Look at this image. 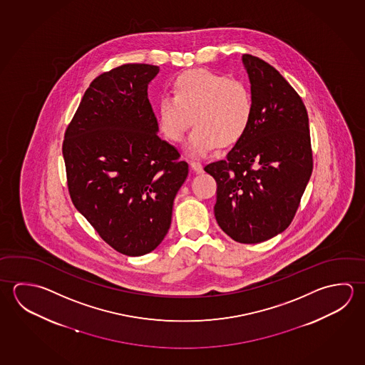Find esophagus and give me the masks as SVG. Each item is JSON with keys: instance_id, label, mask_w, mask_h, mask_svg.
<instances>
[{"instance_id": "obj_1", "label": "esophagus", "mask_w": 365, "mask_h": 365, "mask_svg": "<svg viewBox=\"0 0 365 365\" xmlns=\"http://www.w3.org/2000/svg\"><path fill=\"white\" fill-rule=\"evenodd\" d=\"M190 167H191L192 170H193L195 173H204V167H202V164H200L197 161H191V163H190Z\"/></svg>"}]
</instances>
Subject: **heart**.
Returning a JSON list of instances; mask_svg holds the SVG:
<instances>
[{
  "label": "heart",
  "mask_w": 365,
  "mask_h": 365,
  "mask_svg": "<svg viewBox=\"0 0 365 365\" xmlns=\"http://www.w3.org/2000/svg\"><path fill=\"white\" fill-rule=\"evenodd\" d=\"M172 95L160 97L156 103L159 128L169 141L180 142L193 122L185 145L192 158H205L220 145H235L249 128L254 103L240 81L193 69L174 79Z\"/></svg>",
  "instance_id": "b5f03b06"
}]
</instances>
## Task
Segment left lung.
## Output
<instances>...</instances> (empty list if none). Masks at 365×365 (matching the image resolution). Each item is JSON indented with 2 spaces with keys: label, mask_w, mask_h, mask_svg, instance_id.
Instances as JSON below:
<instances>
[{
  "label": "left lung",
  "mask_w": 365,
  "mask_h": 365,
  "mask_svg": "<svg viewBox=\"0 0 365 365\" xmlns=\"http://www.w3.org/2000/svg\"><path fill=\"white\" fill-rule=\"evenodd\" d=\"M254 103L249 128L225 160L205 172L217 180L214 214L240 243H259L292 222L313 170L305 105L279 71L242 55Z\"/></svg>",
  "instance_id": "1"
}]
</instances>
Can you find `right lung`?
Here are the masks:
<instances>
[{
	"mask_svg": "<svg viewBox=\"0 0 365 365\" xmlns=\"http://www.w3.org/2000/svg\"><path fill=\"white\" fill-rule=\"evenodd\" d=\"M159 71L125 64L103 73L84 92L65 132L71 201L124 255H146L160 245L188 175L177 148L158 135L148 88Z\"/></svg>",
	"mask_w": 365,
	"mask_h": 365,
	"instance_id": "obj_1",
	"label": "right lung"
}]
</instances>
